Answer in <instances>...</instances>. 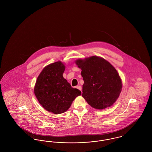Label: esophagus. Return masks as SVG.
<instances>
[{"mask_svg":"<svg viewBox=\"0 0 152 152\" xmlns=\"http://www.w3.org/2000/svg\"><path fill=\"white\" fill-rule=\"evenodd\" d=\"M76 88H77V89H78L80 91H81V86H76Z\"/></svg>","mask_w":152,"mask_h":152,"instance_id":"esophagus-1","label":"esophagus"}]
</instances>
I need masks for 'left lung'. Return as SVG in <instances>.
Returning a JSON list of instances; mask_svg holds the SVG:
<instances>
[{
    "instance_id": "1",
    "label": "left lung",
    "mask_w": 152,
    "mask_h": 152,
    "mask_svg": "<svg viewBox=\"0 0 152 152\" xmlns=\"http://www.w3.org/2000/svg\"><path fill=\"white\" fill-rule=\"evenodd\" d=\"M84 81L82 96L92 108L104 109L116 102L122 80L115 68L104 58L92 56L75 61Z\"/></svg>"
}]
</instances>
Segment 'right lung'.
<instances>
[{
    "mask_svg": "<svg viewBox=\"0 0 152 152\" xmlns=\"http://www.w3.org/2000/svg\"><path fill=\"white\" fill-rule=\"evenodd\" d=\"M65 68L60 61L45 66L37 77L34 87V94L40 104L54 114L66 112L76 97L81 95L80 90L72 88L63 77Z\"/></svg>",
    "mask_w": 152,
    "mask_h": 152,
    "instance_id": "add662e5",
    "label": "right lung"
}]
</instances>
